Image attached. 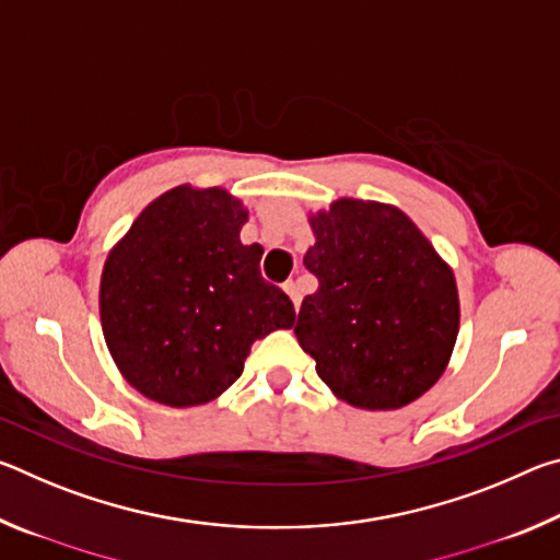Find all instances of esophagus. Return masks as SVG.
<instances>
[{"instance_id":"esophagus-1","label":"esophagus","mask_w":560,"mask_h":560,"mask_svg":"<svg viewBox=\"0 0 560 560\" xmlns=\"http://www.w3.org/2000/svg\"><path fill=\"white\" fill-rule=\"evenodd\" d=\"M283 291H287V296L291 299L293 308H299V303H301V289H299V281H287V283H283Z\"/></svg>"}]
</instances>
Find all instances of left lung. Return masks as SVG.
Masks as SVG:
<instances>
[{
  "mask_svg": "<svg viewBox=\"0 0 560 560\" xmlns=\"http://www.w3.org/2000/svg\"><path fill=\"white\" fill-rule=\"evenodd\" d=\"M318 291L296 334L338 400L400 410L447 371L459 334L454 271L400 207L340 197L308 214Z\"/></svg>",
  "mask_w": 560,
  "mask_h": 560,
  "instance_id": "obj_1",
  "label": "left lung"
}]
</instances>
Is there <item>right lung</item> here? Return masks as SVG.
Listing matches in <instances>:
<instances>
[{"mask_svg":"<svg viewBox=\"0 0 560 560\" xmlns=\"http://www.w3.org/2000/svg\"><path fill=\"white\" fill-rule=\"evenodd\" d=\"M249 220L224 187L177 185L113 244L98 311L108 353L140 395L170 407L220 397L252 343L291 328L287 293L259 273L264 249L242 244Z\"/></svg>","mask_w":560,"mask_h":560,"instance_id":"obj_1","label":"right lung"}]
</instances>
